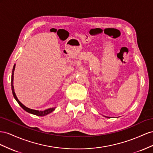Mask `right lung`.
Masks as SVG:
<instances>
[{
	"instance_id": "obj_1",
	"label": "right lung",
	"mask_w": 153,
	"mask_h": 153,
	"mask_svg": "<svg viewBox=\"0 0 153 153\" xmlns=\"http://www.w3.org/2000/svg\"><path fill=\"white\" fill-rule=\"evenodd\" d=\"M15 65H14L13 68V71H12V75H11V89H12V92H13V95L15 99H16V101H17V102L19 103V105L24 110L26 111H27L28 113H32L33 115H36L37 116H45L47 114H49V113H51L52 111H53L55 110V108H49L48 109V110H46L43 111H39L38 110H32V109H30L28 108L27 107H25L24 105H23L19 101V99H17L16 94L15 93V91H14V87H13V74H14V71H15Z\"/></svg>"
}]
</instances>
